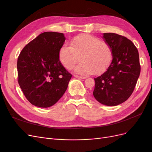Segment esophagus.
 Listing matches in <instances>:
<instances>
[{
	"mask_svg": "<svg viewBox=\"0 0 152 152\" xmlns=\"http://www.w3.org/2000/svg\"><path fill=\"white\" fill-rule=\"evenodd\" d=\"M74 77L75 78H78V79H86V77H84V76H80V75H75Z\"/></svg>",
	"mask_w": 152,
	"mask_h": 152,
	"instance_id": "1",
	"label": "esophagus"
}]
</instances>
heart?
Returning <instances> with one entry per match:
<instances>
[{
    "mask_svg": "<svg viewBox=\"0 0 152 152\" xmlns=\"http://www.w3.org/2000/svg\"><path fill=\"white\" fill-rule=\"evenodd\" d=\"M59 59L68 70L74 67L80 59L82 62L75 68V72L83 75L93 73L98 75L110 66L113 51L106 41L91 35L80 34L72 39L71 46L65 45L61 47Z\"/></svg>",
    "mask_w": 152,
    "mask_h": 152,
    "instance_id": "b5f03b06",
    "label": "heart"
}]
</instances>
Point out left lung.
I'll return each mask as SVG.
<instances>
[{"label":"left lung","instance_id":"obj_1","mask_svg":"<svg viewBox=\"0 0 152 152\" xmlns=\"http://www.w3.org/2000/svg\"><path fill=\"white\" fill-rule=\"evenodd\" d=\"M103 38L112 49L113 59L107 70L94 79L93 95L100 103L116 106L126 102L134 91L141 71L139 53L124 36L104 33Z\"/></svg>","mask_w":152,"mask_h":152}]
</instances>
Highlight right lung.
I'll use <instances>...</instances> for the list:
<instances>
[{
	"label": "right lung",
	"mask_w": 152,
	"mask_h": 152,
	"mask_svg": "<svg viewBox=\"0 0 152 152\" xmlns=\"http://www.w3.org/2000/svg\"><path fill=\"white\" fill-rule=\"evenodd\" d=\"M65 39L62 33L44 32L26 44L18 56V84L27 100L36 107H51L67 89L72 75L59 56Z\"/></svg>",
	"instance_id": "obj_1"
}]
</instances>
